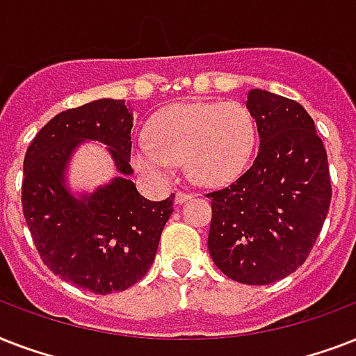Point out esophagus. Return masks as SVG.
I'll return each mask as SVG.
<instances>
[{"label":"esophagus","mask_w":356,"mask_h":356,"mask_svg":"<svg viewBox=\"0 0 356 356\" xmlns=\"http://www.w3.org/2000/svg\"><path fill=\"white\" fill-rule=\"evenodd\" d=\"M190 197H192V194H188V192H177V194H175V203L181 205L184 201H188Z\"/></svg>","instance_id":"1"}]
</instances>
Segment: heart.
Masks as SVG:
<instances>
[{"mask_svg": "<svg viewBox=\"0 0 356 356\" xmlns=\"http://www.w3.org/2000/svg\"><path fill=\"white\" fill-rule=\"evenodd\" d=\"M257 140V123L240 103H179L151 120L147 144L133 149L131 162L145 177L164 181L172 164L201 186L231 183L248 166Z\"/></svg>", "mask_w": 356, "mask_h": 356, "instance_id": "heart-1", "label": "heart"}]
</instances>
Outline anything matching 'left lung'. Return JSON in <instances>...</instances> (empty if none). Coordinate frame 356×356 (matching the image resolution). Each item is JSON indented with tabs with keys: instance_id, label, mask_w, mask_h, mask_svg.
I'll list each match as a JSON object with an SVG mask.
<instances>
[{
	"instance_id": "1",
	"label": "left lung",
	"mask_w": 356,
	"mask_h": 356,
	"mask_svg": "<svg viewBox=\"0 0 356 356\" xmlns=\"http://www.w3.org/2000/svg\"><path fill=\"white\" fill-rule=\"evenodd\" d=\"M248 111L259 129L253 164L225 188L209 192V251L222 273L270 284L303 264L331 205L327 151L303 105L254 88Z\"/></svg>"
}]
</instances>
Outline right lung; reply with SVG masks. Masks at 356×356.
<instances>
[{
    "mask_svg": "<svg viewBox=\"0 0 356 356\" xmlns=\"http://www.w3.org/2000/svg\"><path fill=\"white\" fill-rule=\"evenodd\" d=\"M133 113L123 99H97L57 114L24 159L22 209L42 262L63 281L94 293L123 292L147 273L173 197L149 201L127 175ZM85 139L107 143L122 175L92 195L65 188V168Z\"/></svg>",
    "mask_w": 356,
    "mask_h": 356,
    "instance_id": "right-lung-1",
    "label": "right lung"
}]
</instances>
